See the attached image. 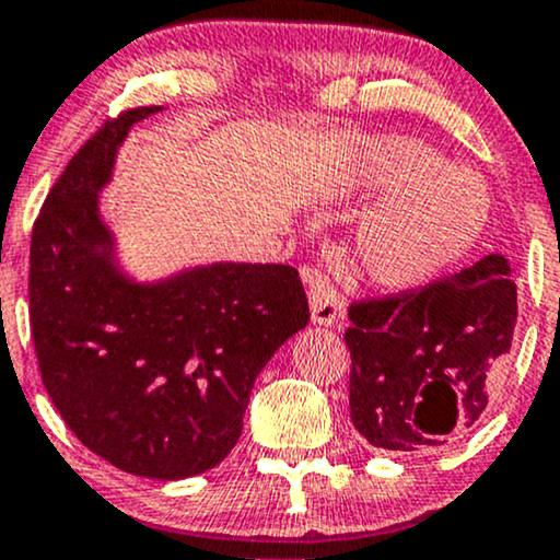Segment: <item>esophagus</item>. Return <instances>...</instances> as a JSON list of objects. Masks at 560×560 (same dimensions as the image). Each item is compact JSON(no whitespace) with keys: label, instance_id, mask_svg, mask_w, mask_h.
Returning <instances> with one entry per match:
<instances>
[{"label":"esophagus","instance_id":"1","mask_svg":"<svg viewBox=\"0 0 560 560\" xmlns=\"http://www.w3.org/2000/svg\"><path fill=\"white\" fill-rule=\"evenodd\" d=\"M302 279H305L310 292V315H313V323H318V326H334L341 318V313H345V300L336 292L331 279L315 266L302 268Z\"/></svg>","mask_w":560,"mask_h":560}]
</instances>
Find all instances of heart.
<instances>
[{"label":"heart","mask_w":560,"mask_h":560,"mask_svg":"<svg viewBox=\"0 0 560 560\" xmlns=\"http://www.w3.org/2000/svg\"><path fill=\"white\" fill-rule=\"evenodd\" d=\"M368 185L390 195L357 234V255L375 284L412 289L446 273L480 242L490 192L467 166L412 138L383 140L370 151Z\"/></svg>","instance_id":"b5f03b06"}]
</instances>
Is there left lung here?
<instances>
[{"instance_id":"left-lung-1","label":"left lung","mask_w":560,"mask_h":560,"mask_svg":"<svg viewBox=\"0 0 560 560\" xmlns=\"http://www.w3.org/2000/svg\"><path fill=\"white\" fill-rule=\"evenodd\" d=\"M349 412L370 446L417 451L472 428L488 375L511 349L516 284L503 255L349 305Z\"/></svg>"}]
</instances>
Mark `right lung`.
<instances>
[{
    "label": "right lung",
    "mask_w": 560,
    "mask_h": 560,
    "mask_svg": "<svg viewBox=\"0 0 560 560\" xmlns=\"http://www.w3.org/2000/svg\"><path fill=\"white\" fill-rule=\"evenodd\" d=\"M156 112L106 119L54 182L28 300L42 381L78 441L122 472L182 480L234 448L255 378L310 307L279 262H213L156 284L119 271L98 190L130 127Z\"/></svg>",
    "instance_id": "add662e5"
}]
</instances>
